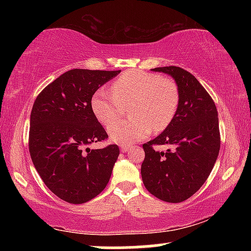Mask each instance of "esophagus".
Returning a JSON list of instances; mask_svg holds the SVG:
<instances>
[{
	"label": "esophagus",
	"mask_w": 251,
	"mask_h": 251,
	"mask_svg": "<svg viewBox=\"0 0 251 251\" xmlns=\"http://www.w3.org/2000/svg\"><path fill=\"white\" fill-rule=\"evenodd\" d=\"M128 150H129V146H127V145L120 146V151H122V152H126V151H128Z\"/></svg>",
	"instance_id": "34e87169"
}]
</instances>
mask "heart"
Masks as SVG:
<instances>
[{"mask_svg": "<svg viewBox=\"0 0 251 251\" xmlns=\"http://www.w3.org/2000/svg\"><path fill=\"white\" fill-rule=\"evenodd\" d=\"M111 91L98 89L92 98V111L102 125L112 124L109 138L120 145L139 142L152 129H165L179 103V89L174 79L145 71L125 72L112 82ZM128 104L131 119L115 123L122 107Z\"/></svg>", "mask_w": 251, "mask_h": 251, "instance_id": "b5f03b06", "label": "heart"}]
</instances>
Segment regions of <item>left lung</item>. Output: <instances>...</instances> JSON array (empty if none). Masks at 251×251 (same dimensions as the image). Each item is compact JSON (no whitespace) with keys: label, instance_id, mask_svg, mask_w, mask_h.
<instances>
[{"label":"left lung","instance_id":"8db88e82","mask_svg":"<svg viewBox=\"0 0 251 251\" xmlns=\"http://www.w3.org/2000/svg\"><path fill=\"white\" fill-rule=\"evenodd\" d=\"M175 79L179 103L170 123L157 138L144 144L142 178L150 194L169 203H180L196 194L208 179L221 148L216 105L196 77L176 66L154 68ZM173 146L165 152L155 145Z\"/></svg>","mask_w":251,"mask_h":251}]
</instances>
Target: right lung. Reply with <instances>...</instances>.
Segmentation results:
<instances>
[{
    "label": "right lung",
    "mask_w": 251,
    "mask_h": 251,
    "mask_svg": "<svg viewBox=\"0 0 251 251\" xmlns=\"http://www.w3.org/2000/svg\"><path fill=\"white\" fill-rule=\"evenodd\" d=\"M120 71L71 70L42 89L30 113L29 153L48 189L72 204L93 200L107 185L119 155L116 144L91 150L108 135L92 97Z\"/></svg>",
    "instance_id": "1"
}]
</instances>
